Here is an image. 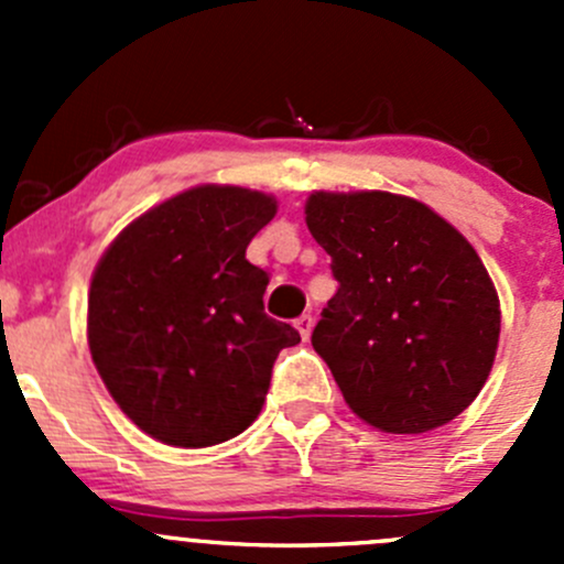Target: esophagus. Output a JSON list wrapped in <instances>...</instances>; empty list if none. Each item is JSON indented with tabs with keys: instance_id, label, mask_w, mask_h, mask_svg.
I'll return each instance as SVG.
<instances>
[{
	"instance_id": "34e87169",
	"label": "esophagus",
	"mask_w": 564,
	"mask_h": 564,
	"mask_svg": "<svg viewBox=\"0 0 564 564\" xmlns=\"http://www.w3.org/2000/svg\"><path fill=\"white\" fill-rule=\"evenodd\" d=\"M294 327H297L300 338L308 340L311 338V329H314V318H311V314H303V316L297 318V322H294Z\"/></svg>"
}]
</instances>
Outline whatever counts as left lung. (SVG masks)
<instances>
[{
  "label": "left lung",
  "mask_w": 564,
  "mask_h": 564,
  "mask_svg": "<svg viewBox=\"0 0 564 564\" xmlns=\"http://www.w3.org/2000/svg\"><path fill=\"white\" fill-rule=\"evenodd\" d=\"M305 224L333 259L338 292L311 344L344 401L384 434H425L477 398L502 311L456 226L388 191H314Z\"/></svg>",
  "instance_id": "left-lung-1"
}]
</instances>
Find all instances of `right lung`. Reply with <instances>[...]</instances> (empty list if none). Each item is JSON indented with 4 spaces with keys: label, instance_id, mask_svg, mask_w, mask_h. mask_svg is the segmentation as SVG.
<instances>
[{
    "label": "right lung",
    "instance_id": "obj_1",
    "mask_svg": "<svg viewBox=\"0 0 564 564\" xmlns=\"http://www.w3.org/2000/svg\"><path fill=\"white\" fill-rule=\"evenodd\" d=\"M275 196L196 185L124 226L89 283L87 340L106 390L152 440L209 447L264 406L278 351L300 333L264 314L270 283L246 259Z\"/></svg>",
    "mask_w": 564,
    "mask_h": 564
}]
</instances>
